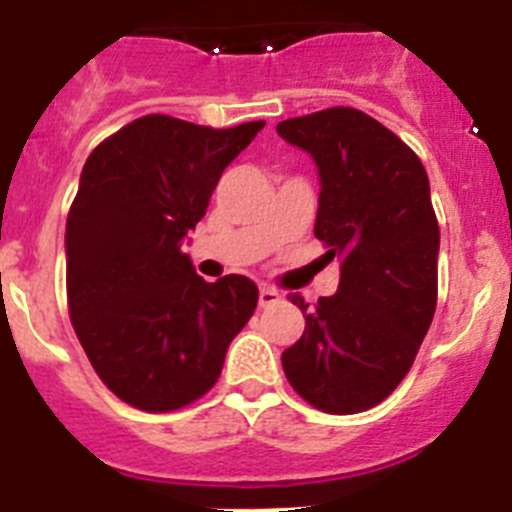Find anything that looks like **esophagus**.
Here are the masks:
<instances>
[{"mask_svg":"<svg viewBox=\"0 0 512 512\" xmlns=\"http://www.w3.org/2000/svg\"><path fill=\"white\" fill-rule=\"evenodd\" d=\"M279 300H282V295H279V292H277V289H274V287H261V289H259V305H261V307L277 305Z\"/></svg>","mask_w":512,"mask_h":512,"instance_id":"1","label":"esophagus"}]
</instances>
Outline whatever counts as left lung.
Masks as SVG:
<instances>
[{
	"label": "left lung",
	"mask_w": 512,
	"mask_h": 512,
	"mask_svg": "<svg viewBox=\"0 0 512 512\" xmlns=\"http://www.w3.org/2000/svg\"><path fill=\"white\" fill-rule=\"evenodd\" d=\"M277 133L315 158V238L341 259L333 297L307 312L305 333L282 354L292 390L312 408L354 415L390 397L410 372L438 297V220L420 158L354 107L292 117Z\"/></svg>",
	"instance_id": "1"
}]
</instances>
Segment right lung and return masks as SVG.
Segmentation results:
<instances>
[{
	"label": "right lung",
	"mask_w": 512,
	"mask_h": 512,
	"mask_svg": "<svg viewBox=\"0 0 512 512\" xmlns=\"http://www.w3.org/2000/svg\"><path fill=\"white\" fill-rule=\"evenodd\" d=\"M261 128L146 115L89 153L66 217L69 315L97 377L133 408L171 413L207 395L256 310L251 279L205 282L182 246Z\"/></svg>",
	"instance_id": "add662e5"
}]
</instances>
